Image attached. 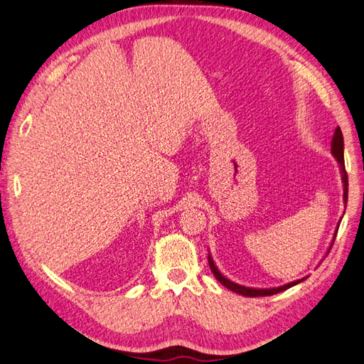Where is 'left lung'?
<instances>
[{"label": "left lung", "instance_id": "8db88e82", "mask_svg": "<svg viewBox=\"0 0 364 364\" xmlns=\"http://www.w3.org/2000/svg\"><path fill=\"white\" fill-rule=\"evenodd\" d=\"M331 147H332V155L335 156V159L338 161V164H340V168H341V180H343V184H344V193H343V200L344 203H348V173H346V168H344V139H343V133H341V129L340 127H336L335 129V133H333V138H332V142H331ZM341 223V220H340ZM336 232H338V226H336V231L333 234V240L336 237ZM333 242L331 243V247H328V251H331ZM327 251V252H328ZM208 262H209V267H210V272L214 273L215 279L220 284H223L226 289H230L231 291L234 293H239V294H243V296H250V298H255V296H272V294H276V293H281V291H285L287 289H290V287L296 285L302 281H306V277L302 279H298V281H293V282H289L285 285H281V287H273V289H252V287H243V285H239L235 284L232 281H230V279L225 277L220 272H218V268L215 267L213 257H210V255L208 256Z\"/></svg>", "mask_w": 364, "mask_h": 364}]
</instances>
